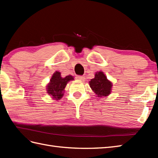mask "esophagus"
I'll use <instances>...</instances> for the list:
<instances>
[{"label": "esophagus", "mask_w": 158, "mask_h": 158, "mask_svg": "<svg viewBox=\"0 0 158 158\" xmlns=\"http://www.w3.org/2000/svg\"><path fill=\"white\" fill-rule=\"evenodd\" d=\"M76 79L77 80L82 81H83L85 80V77H83V76H77Z\"/></svg>", "instance_id": "obj_1"}]
</instances>
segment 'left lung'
Returning a JSON list of instances; mask_svg holds the SVG:
<instances>
[{
	"label": "left lung",
	"mask_w": 158,
	"mask_h": 158,
	"mask_svg": "<svg viewBox=\"0 0 158 158\" xmlns=\"http://www.w3.org/2000/svg\"><path fill=\"white\" fill-rule=\"evenodd\" d=\"M89 84L96 97H107L111 94L112 83L107 79L104 72H96L95 77L91 79Z\"/></svg>",
	"instance_id": "8db88e82"
}]
</instances>
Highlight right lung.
<instances>
[{
    "label": "right lung",
    "mask_w": 158,
    "mask_h": 158,
    "mask_svg": "<svg viewBox=\"0 0 158 158\" xmlns=\"http://www.w3.org/2000/svg\"><path fill=\"white\" fill-rule=\"evenodd\" d=\"M73 80H74V77L72 75H67L65 77H62L60 72H54L50 82L46 85V92L52 99L59 100L63 97L67 84Z\"/></svg>",
    "instance_id": "1"
}]
</instances>
